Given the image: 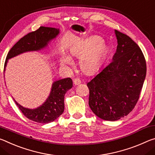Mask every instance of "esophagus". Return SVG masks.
I'll list each match as a JSON object with an SVG mask.
<instances>
[{
  "mask_svg": "<svg viewBox=\"0 0 155 155\" xmlns=\"http://www.w3.org/2000/svg\"><path fill=\"white\" fill-rule=\"evenodd\" d=\"M73 83H74L75 85H78L81 83V80L79 78H75V79L73 80Z\"/></svg>",
  "mask_w": 155,
  "mask_h": 155,
  "instance_id": "1",
  "label": "esophagus"
}]
</instances>
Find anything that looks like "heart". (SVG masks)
<instances>
[{"label":"heart","instance_id":"heart-1","mask_svg":"<svg viewBox=\"0 0 155 155\" xmlns=\"http://www.w3.org/2000/svg\"><path fill=\"white\" fill-rule=\"evenodd\" d=\"M71 54L80 56V65L84 70L91 71L98 67L106 52V45L101 38L93 36L70 49ZM69 58L64 56L62 63L69 62Z\"/></svg>","mask_w":155,"mask_h":155}]
</instances>
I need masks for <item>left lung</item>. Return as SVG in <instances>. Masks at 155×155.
Instances as JSON below:
<instances>
[{
    "instance_id": "left-lung-1",
    "label": "left lung",
    "mask_w": 155,
    "mask_h": 155,
    "mask_svg": "<svg viewBox=\"0 0 155 155\" xmlns=\"http://www.w3.org/2000/svg\"><path fill=\"white\" fill-rule=\"evenodd\" d=\"M117 47L113 61L88 82V104L98 117L115 121L137 103L146 75L145 57L138 45L115 30Z\"/></svg>"
}]
</instances>
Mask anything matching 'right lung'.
Returning <instances> with one entry per match:
<instances>
[{"label": "right lung", "mask_w": 155, "mask_h": 155, "mask_svg": "<svg viewBox=\"0 0 155 155\" xmlns=\"http://www.w3.org/2000/svg\"><path fill=\"white\" fill-rule=\"evenodd\" d=\"M58 34L59 29L55 28L40 27L35 31L25 35L9 50L5 62V68L9 58L26 51L42 49ZM72 83L70 78L54 82L49 97L41 106L35 109L22 107L14 100L22 114L29 120L40 124L52 122L64 112V95L67 91L72 88Z\"/></svg>", "instance_id": "obj_1"}]
</instances>
